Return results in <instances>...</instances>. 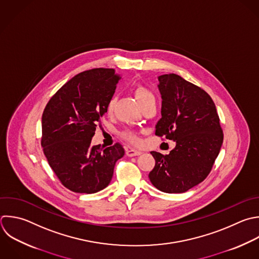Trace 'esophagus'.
Masks as SVG:
<instances>
[{
    "instance_id": "1",
    "label": "esophagus",
    "mask_w": 259,
    "mask_h": 259,
    "mask_svg": "<svg viewBox=\"0 0 259 259\" xmlns=\"http://www.w3.org/2000/svg\"><path fill=\"white\" fill-rule=\"evenodd\" d=\"M141 154H142V152L139 151V150H135V149H128V150H126V155H127L128 157L139 156V155H141Z\"/></svg>"
}]
</instances>
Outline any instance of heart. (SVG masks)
<instances>
[{"label":"heart","instance_id":"1","mask_svg":"<svg viewBox=\"0 0 259 259\" xmlns=\"http://www.w3.org/2000/svg\"><path fill=\"white\" fill-rule=\"evenodd\" d=\"M134 93H135V96L137 98V100L139 101L140 105L141 106H144L146 103L152 101V100H155V97L153 95V93L148 89L146 88L145 86L143 85H138L136 86L135 90H134ZM114 103H115V97H112L108 104H107V111L110 112L112 109H113V106H114ZM125 138L132 142H137L138 141V138L132 134V133H127L125 134Z\"/></svg>","mask_w":259,"mask_h":259}]
</instances>
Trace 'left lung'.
Masks as SVG:
<instances>
[{
    "label": "left lung",
    "instance_id": "left-lung-1",
    "mask_svg": "<svg viewBox=\"0 0 259 259\" xmlns=\"http://www.w3.org/2000/svg\"><path fill=\"white\" fill-rule=\"evenodd\" d=\"M162 117L156 136L176 146L168 155L152 151L156 163L149 173L152 184L167 193H182L205 179L222 144L223 131L215 105L201 88L176 74L158 77Z\"/></svg>",
    "mask_w": 259,
    "mask_h": 259
}]
</instances>
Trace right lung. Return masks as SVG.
Segmentation results:
<instances>
[{
	"instance_id": "right-lung-1",
	"label": "right lung",
	"mask_w": 259,
	"mask_h": 259,
	"mask_svg": "<svg viewBox=\"0 0 259 259\" xmlns=\"http://www.w3.org/2000/svg\"><path fill=\"white\" fill-rule=\"evenodd\" d=\"M121 77L113 69H92L68 81L49 101L41 126L44 153L60 181L78 193H95L111 181L124 149L118 143L92 146Z\"/></svg>"
}]
</instances>
